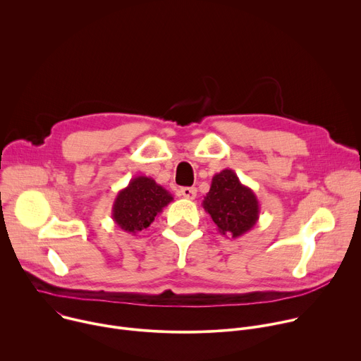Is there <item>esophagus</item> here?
I'll return each mask as SVG.
<instances>
[{"mask_svg": "<svg viewBox=\"0 0 361 361\" xmlns=\"http://www.w3.org/2000/svg\"><path fill=\"white\" fill-rule=\"evenodd\" d=\"M183 197H185V198H188V200H192V198H195V195H197V188L195 187H183V188H180V191H178Z\"/></svg>", "mask_w": 361, "mask_h": 361, "instance_id": "34e87169", "label": "esophagus"}]
</instances>
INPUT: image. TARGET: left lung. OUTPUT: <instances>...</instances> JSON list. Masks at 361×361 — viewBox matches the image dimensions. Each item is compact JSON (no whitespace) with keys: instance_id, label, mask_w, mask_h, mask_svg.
<instances>
[{"instance_id":"1","label":"left lung","mask_w":361,"mask_h":361,"mask_svg":"<svg viewBox=\"0 0 361 361\" xmlns=\"http://www.w3.org/2000/svg\"><path fill=\"white\" fill-rule=\"evenodd\" d=\"M202 209L210 214L219 233L231 238L248 233L260 217L259 198L230 169L213 177L210 191L202 200Z\"/></svg>"}]
</instances>
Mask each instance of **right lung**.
Wrapping results in <instances>:
<instances>
[{"label":"right lung","mask_w":361,"mask_h":361,"mask_svg":"<svg viewBox=\"0 0 361 361\" xmlns=\"http://www.w3.org/2000/svg\"><path fill=\"white\" fill-rule=\"evenodd\" d=\"M173 201V195L151 177L137 176L128 185L118 191L111 217L126 233L137 234L149 227L164 207Z\"/></svg>","instance_id":"right-lung-1"}]
</instances>
